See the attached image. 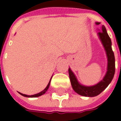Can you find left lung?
<instances>
[{
  "instance_id": "8db88e82",
  "label": "left lung",
  "mask_w": 121,
  "mask_h": 121,
  "mask_svg": "<svg viewBox=\"0 0 121 121\" xmlns=\"http://www.w3.org/2000/svg\"><path fill=\"white\" fill-rule=\"evenodd\" d=\"M100 23L96 22V25H99ZM98 32L99 39L106 51L108 59L106 73L103 79L95 85L87 86L80 84L76 78L75 74L72 71L71 68H69V74L71 80V86L74 91L80 95L88 97H93L97 96L104 91L108 86L113 78L115 71V64L114 53L112 48V41L107 33L106 29L104 25H102L100 30Z\"/></svg>"
}]
</instances>
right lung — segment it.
<instances>
[{
    "label": "right lung",
    "instance_id": "obj_1",
    "mask_svg": "<svg viewBox=\"0 0 121 121\" xmlns=\"http://www.w3.org/2000/svg\"><path fill=\"white\" fill-rule=\"evenodd\" d=\"M52 77H51V78H50V81H49V82H48V84L47 86L45 87V89H44V90H43L42 91H41L40 93H37V94H35V95H25V94H22L21 93H19L20 95H21L22 96H25V97H31V98H33V97H38V96H41L42 95H43V94H45L46 92H47V91L48 90V87H49V86H50V81H51V79H52Z\"/></svg>",
    "mask_w": 121,
    "mask_h": 121
}]
</instances>
